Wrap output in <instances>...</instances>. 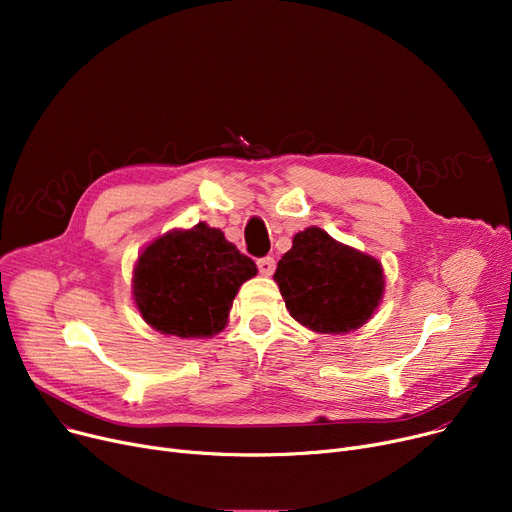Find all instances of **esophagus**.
Wrapping results in <instances>:
<instances>
[{"label":"esophagus","instance_id":"obj_1","mask_svg":"<svg viewBox=\"0 0 512 512\" xmlns=\"http://www.w3.org/2000/svg\"><path fill=\"white\" fill-rule=\"evenodd\" d=\"M257 267H259L261 276H272L276 270V261H274V257H261L257 261Z\"/></svg>","mask_w":512,"mask_h":512}]
</instances>
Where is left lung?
Instances as JSON below:
<instances>
[{
  "label": "left lung",
  "instance_id": "8db88e82",
  "mask_svg": "<svg viewBox=\"0 0 512 512\" xmlns=\"http://www.w3.org/2000/svg\"><path fill=\"white\" fill-rule=\"evenodd\" d=\"M274 280L290 315L319 334L361 328L384 294L382 263L317 226L294 234Z\"/></svg>",
  "mask_w": 512,
  "mask_h": 512
}]
</instances>
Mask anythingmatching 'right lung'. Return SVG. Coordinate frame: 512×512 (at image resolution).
<instances>
[{
  "label": "right lung",
  "mask_w": 512,
  "mask_h": 512,
  "mask_svg": "<svg viewBox=\"0 0 512 512\" xmlns=\"http://www.w3.org/2000/svg\"><path fill=\"white\" fill-rule=\"evenodd\" d=\"M257 274L224 232L199 222L170 230L139 255L132 297L147 324L178 338H209L228 324L242 282Z\"/></svg>",
  "instance_id": "add662e5"
}]
</instances>
